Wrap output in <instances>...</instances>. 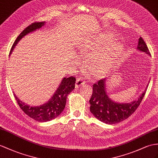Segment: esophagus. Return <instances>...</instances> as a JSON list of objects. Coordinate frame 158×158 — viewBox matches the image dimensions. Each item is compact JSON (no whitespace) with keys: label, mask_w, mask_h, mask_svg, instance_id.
<instances>
[{"label":"esophagus","mask_w":158,"mask_h":158,"mask_svg":"<svg viewBox=\"0 0 158 158\" xmlns=\"http://www.w3.org/2000/svg\"><path fill=\"white\" fill-rule=\"evenodd\" d=\"M85 84V81H84V78H82V77H79L78 78H77L76 80V87H78L80 86H82Z\"/></svg>","instance_id":"esophagus-1"}]
</instances>
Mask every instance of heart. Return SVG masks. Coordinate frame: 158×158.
<instances>
[{"mask_svg":"<svg viewBox=\"0 0 158 158\" xmlns=\"http://www.w3.org/2000/svg\"><path fill=\"white\" fill-rule=\"evenodd\" d=\"M110 40V37L109 36H105V37L102 38V40H101L98 41H92V42H90L89 44H87L85 45L84 46V48L81 49L82 52H83L84 53H90V52H93L94 50H95L96 49H98L100 48V45L101 44H106L108 43V42ZM122 45L121 44H115V45H114V47H113V48H110V49H109V51L110 53H118L122 49ZM107 56H108V52H107ZM106 54L103 53V55L102 54H96V53H93V54H90L89 56V58L91 59L92 61H97L100 60L101 56L104 57L105 56V55L106 56Z\"/></svg>","mask_w":158,"mask_h":158,"instance_id":"1","label":"heart"}]
</instances>
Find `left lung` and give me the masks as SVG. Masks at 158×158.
<instances>
[{
	"label": "left lung",
	"instance_id": "1",
	"mask_svg": "<svg viewBox=\"0 0 158 158\" xmlns=\"http://www.w3.org/2000/svg\"><path fill=\"white\" fill-rule=\"evenodd\" d=\"M137 49L151 56L143 38L139 37ZM147 87H148V84ZM92 94L90 99V110L94 116L105 123L116 124L129 117L142 101L148 88H146L137 101L129 103H119L111 100L106 93V80L102 79L93 84Z\"/></svg>",
	"mask_w": 158,
	"mask_h": 158
}]
</instances>
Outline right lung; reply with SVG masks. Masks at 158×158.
I'll return each mask as SVG.
<instances>
[{"label":"right lung","instance_id":"obj_1","mask_svg":"<svg viewBox=\"0 0 158 158\" xmlns=\"http://www.w3.org/2000/svg\"><path fill=\"white\" fill-rule=\"evenodd\" d=\"M45 22H35L28 26L20 33L13 44L10 49V54L13 51L18 42L26 35L40 29L45 25ZM76 78L70 76L69 78L64 77L61 80L59 86L57 87L54 94L49 101L40 106H31L21 101L14 93L19 106L24 113L31 118L39 122H46L56 118L62 113L66 106V98L68 95L74 89Z\"/></svg>","mask_w":158,"mask_h":158}]
</instances>
